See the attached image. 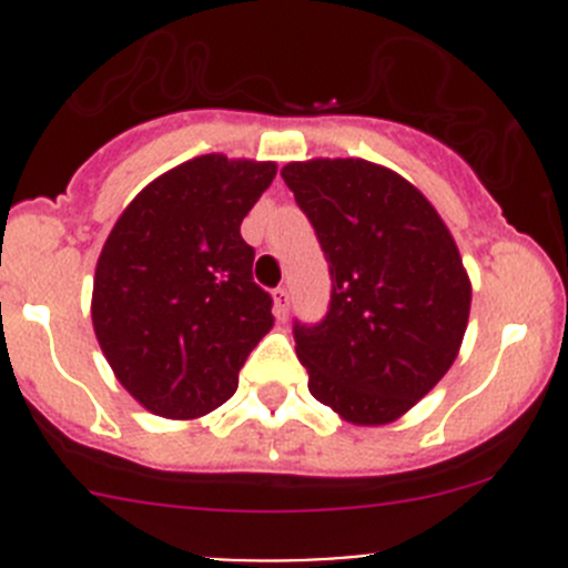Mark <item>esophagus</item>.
I'll return each mask as SVG.
<instances>
[{
  "instance_id": "1",
  "label": "esophagus",
  "mask_w": 568,
  "mask_h": 568,
  "mask_svg": "<svg viewBox=\"0 0 568 568\" xmlns=\"http://www.w3.org/2000/svg\"><path fill=\"white\" fill-rule=\"evenodd\" d=\"M272 300H274V313H277V318L285 321V316H288V305H291L288 288H274Z\"/></svg>"
}]
</instances>
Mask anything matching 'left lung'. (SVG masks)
Wrapping results in <instances>:
<instances>
[{
	"instance_id": "8db88e82",
	"label": "left lung",
	"mask_w": 568,
	"mask_h": 568,
	"mask_svg": "<svg viewBox=\"0 0 568 568\" xmlns=\"http://www.w3.org/2000/svg\"><path fill=\"white\" fill-rule=\"evenodd\" d=\"M285 183L329 261L332 302L294 326L313 398L354 426H387L448 374L473 285L426 194L365 159L285 164Z\"/></svg>"
}]
</instances>
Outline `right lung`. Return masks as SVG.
I'll return each mask as SVG.
<instances>
[{
	"mask_svg": "<svg viewBox=\"0 0 568 568\" xmlns=\"http://www.w3.org/2000/svg\"><path fill=\"white\" fill-rule=\"evenodd\" d=\"M274 175V162L194 156L153 178L106 236L93 329L114 379L153 415L197 420L225 404L274 326L242 239Z\"/></svg>",
	"mask_w": 568,
	"mask_h": 568,
	"instance_id": "right-lung-1",
	"label": "right lung"
}]
</instances>
